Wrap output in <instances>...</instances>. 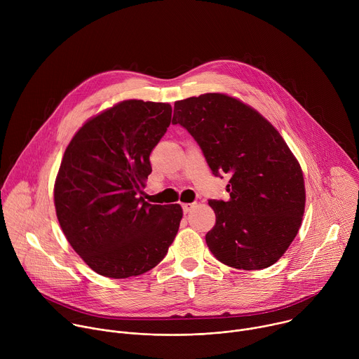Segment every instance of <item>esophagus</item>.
Masks as SVG:
<instances>
[{
  "instance_id": "esophagus-1",
  "label": "esophagus",
  "mask_w": 359,
  "mask_h": 359,
  "mask_svg": "<svg viewBox=\"0 0 359 359\" xmlns=\"http://www.w3.org/2000/svg\"><path fill=\"white\" fill-rule=\"evenodd\" d=\"M182 208H183V212L187 215L194 209V203H183Z\"/></svg>"
}]
</instances>
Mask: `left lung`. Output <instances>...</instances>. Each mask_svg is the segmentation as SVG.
I'll list each match as a JSON object with an SVG mask.
<instances>
[{
  "instance_id": "left-lung-1",
  "label": "left lung",
  "mask_w": 359,
  "mask_h": 359,
  "mask_svg": "<svg viewBox=\"0 0 359 359\" xmlns=\"http://www.w3.org/2000/svg\"><path fill=\"white\" fill-rule=\"evenodd\" d=\"M172 123L194 137L215 176L230 177V198L209 200L216 224L206 234L215 257L238 270H263L295 238L305 209L301 166L278 130L226 93L175 102Z\"/></svg>"
}]
</instances>
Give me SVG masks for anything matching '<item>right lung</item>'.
<instances>
[{
	"instance_id": "1",
	"label": "right lung",
	"mask_w": 359,
	"mask_h": 359,
	"mask_svg": "<svg viewBox=\"0 0 359 359\" xmlns=\"http://www.w3.org/2000/svg\"><path fill=\"white\" fill-rule=\"evenodd\" d=\"M170 121L169 104L123 100L85 122L65 149L54 186L57 217L72 248L100 276L151 270L177 234L180 204L142 197L150 151Z\"/></svg>"
}]
</instances>
